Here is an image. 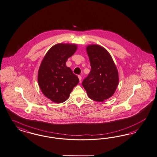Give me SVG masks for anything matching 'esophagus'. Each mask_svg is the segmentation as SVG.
Masks as SVG:
<instances>
[{
	"mask_svg": "<svg viewBox=\"0 0 157 157\" xmlns=\"http://www.w3.org/2000/svg\"><path fill=\"white\" fill-rule=\"evenodd\" d=\"M78 78H79V80L80 81V82H81V80H82V76L81 75H78Z\"/></svg>",
	"mask_w": 157,
	"mask_h": 157,
	"instance_id": "1",
	"label": "esophagus"
}]
</instances>
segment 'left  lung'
Returning a JSON list of instances; mask_svg holds the SVG:
<instances>
[{"label":"left lung","instance_id":"8db88e82","mask_svg":"<svg viewBox=\"0 0 157 157\" xmlns=\"http://www.w3.org/2000/svg\"><path fill=\"white\" fill-rule=\"evenodd\" d=\"M90 63L91 71L82 82L89 97L103 102L114 94L119 85V72L108 51L97 44L86 48Z\"/></svg>","mask_w":157,"mask_h":157}]
</instances>
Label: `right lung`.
<instances>
[{"label":"right lung","instance_id":"1","mask_svg":"<svg viewBox=\"0 0 157 157\" xmlns=\"http://www.w3.org/2000/svg\"><path fill=\"white\" fill-rule=\"evenodd\" d=\"M75 44L59 43L51 48L39 67L38 83L43 94L55 103L69 98L79 79L66 66L67 60L76 52Z\"/></svg>","mask_w":157,"mask_h":157}]
</instances>
